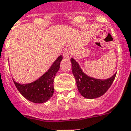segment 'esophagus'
Segmentation results:
<instances>
[{"mask_svg":"<svg viewBox=\"0 0 131 131\" xmlns=\"http://www.w3.org/2000/svg\"><path fill=\"white\" fill-rule=\"evenodd\" d=\"M72 54L73 53H72V50H71V48H66L63 52L64 58H66V59H69L72 56Z\"/></svg>","mask_w":131,"mask_h":131,"instance_id":"obj_1","label":"esophagus"}]
</instances>
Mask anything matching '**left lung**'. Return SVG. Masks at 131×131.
Returning a JSON list of instances; mask_svg holds the SVG:
<instances>
[{"label":"left lung","instance_id":"obj_1","mask_svg":"<svg viewBox=\"0 0 131 131\" xmlns=\"http://www.w3.org/2000/svg\"><path fill=\"white\" fill-rule=\"evenodd\" d=\"M71 62L77 89L81 95L87 99L97 98L104 95L110 88L116 75V73H114V75L106 79L93 78L84 73L74 58H71Z\"/></svg>","mask_w":131,"mask_h":131}]
</instances>
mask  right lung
I'll list each match as a JSON object with an SVG mask.
<instances>
[{"instance_id":"add662e5","label":"right lung","mask_w":131,"mask_h":131,"mask_svg":"<svg viewBox=\"0 0 131 131\" xmlns=\"http://www.w3.org/2000/svg\"><path fill=\"white\" fill-rule=\"evenodd\" d=\"M62 56L60 55L53 62L50 69L40 78L29 83L21 84L13 82L21 94L27 100L36 104H42L47 102L53 95L54 80L56 73L60 68Z\"/></svg>"}]
</instances>
